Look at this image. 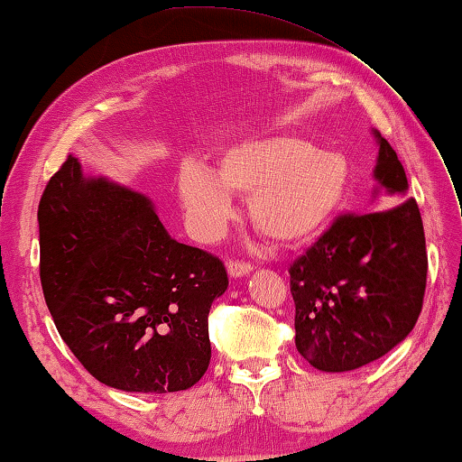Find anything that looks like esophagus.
I'll list each match as a JSON object with an SVG mask.
<instances>
[{
  "label": "esophagus",
  "instance_id": "34e87169",
  "mask_svg": "<svg viewBox=\"0 0 462 462\" xmlns=\"http://www.w3.org/2000/svg\"><path fill=\"white\" fill-rule=\"evenodd\" d=\"M226 270H229V276L233 278H241L245 276V273H249L254 270V265L249 262H241V260H229L226 262Z\"/></svg>",
  "mask_w": 462,
  "mask_h": 462
}]
</instances>
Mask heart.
<instances>
[{
	"instance_id": "b5f03b06",
	"label": "heart",
	"mask_w": 462,
	"mask_h": 462,
	"mask_svg": "<svg viewBox=\"0 0 462 462\" xmlns=\"http://www.w3.org/2000/svg\"><path fill=\"white\" fill-rule=\"evenodd\" d=\"M351 184L349 162L294 135L244 142L218 160V174L189 162L178 194L194 236L215 239L233 215V197H249L254 226L276 244L310 239L337 215Z\"/></svg>"
}]
</instances>
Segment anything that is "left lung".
<instances>
[{
    "label": "left lung",
    "mask_w": 462,
    "mask_h": 462,
    "mask_svg": "<svg viewBox=\"0 0 462 462\" xmlns=\"http://www.w3.org/2000/svg\"><path fill=\"white\" fill-rule=\"evenodd\" d=\"M375 180L403 199L408 178L390 142L375 132ZM296 349L328 374L383 357L414 328L424 302L428 255L414 199L365 215H341L290 265Z\"/></svg>",
    "instance_id": "obj_1"
}]
</instances>
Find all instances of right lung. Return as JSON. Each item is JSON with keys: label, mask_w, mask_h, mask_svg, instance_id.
<instances>
[{"label": "right lung", "mask_w": 462, "mask_h": 462, "mask_svg": "<svg viewBox=\"0 0 462 462\" xmlns=\"http://www.w3.org/2000/svg\"><path fill=\"white\" fill-rule=\"evenodd\" d=\"M38 226L46 306L88 374L140 393L205 375L208 310L229 286L218 257L178 244L150 199L83 176L75 156L48 180Z\"/></svg>", "instance_id": "right-lung-1"}]
</instances>
